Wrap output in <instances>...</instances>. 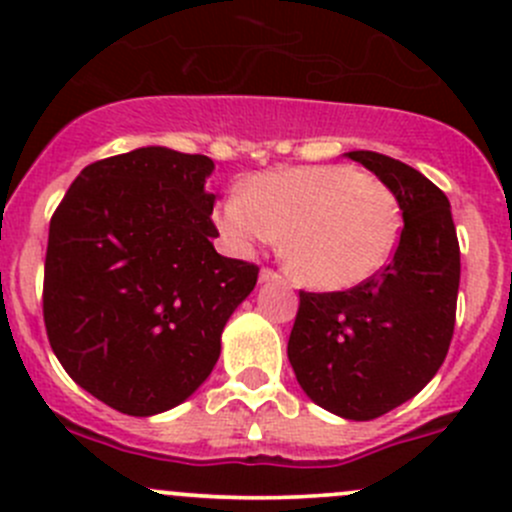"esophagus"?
Listing matches in <instances>:
<instances>
[{"instance_id":"34e87169","label":"esophagus","mask_w":512,"mask_h":512,"mask_svg":"<svg viewBox=\"0 0 512 512\" xmlns=\"http://www.w3.org/2000/svg\"><path fill=\"white\" fill-rule=\"evenodd\" d=\"M280 280V275H277L275 270H270V267H262L260 270V282H275Z\"/></svg>"}]
</instances>
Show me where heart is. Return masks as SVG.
Here are the masks:
<instances>
[{"label":"heart","instance_id":"1","mask_svg":"<svg viewBox=\"0 0 512 512\" xmlns=\"http://www.w3.org/2000/svg\"><path fill=\"white\" fill-rule=\"evenodd\" d=\"M225 240L247 252L282 235L287 270L302 285L337 292L371 280L401 232L396 195L352 165H297L255 175L215 208Z\"/></svg>","mask_w":512,"mask_h":512}]
</instances>
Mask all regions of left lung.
Wrapping results in <instances>:
<instances>
[{"mask_svg": "<svg viewBox=\"0 0 512 512\" xmlns=\"http://www.w3.org/2000/svg\"><path fill=\"white\" fill-rule=\"evenodd\" d=\"M347 156L399 200V245L389 265L347 292H299L287 356L314 404L371 421L414 399L441 369L456 324L461 250L451 203L426 175L374 151Z\"/></svg>", "mask_w": 512, "mask_h": 512, "instance_id": "1", "label": "left lung"}]
</instances>
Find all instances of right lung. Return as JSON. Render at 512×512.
<instances>
[{"instance_id":"1","label":"right lung","mask_w":512,"mask_h":512,"mask_svg":"<svg viewBox=\"0 0 512 512\" xmlns=\"http://www.w3.org/2000/svg\"><path fill=\"white\" fill-rule=\"evenodd\" d=\"M208 156L163 146L86 165L49 223L44 324L66 374L111 409L153 416L210 376L260 267L215 252Z\"/></svg>"}]
</instances>
